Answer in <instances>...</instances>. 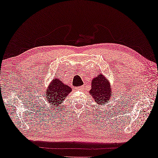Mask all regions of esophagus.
<instances>
[{"label":"esophagus","mask_w":158,"mask_h":158,"mask_svg":"<svg viewBox=\"0 0 158 158\" xmlns=\"http://www.w3.org/2000/svg\"><path fill=\"white\" fill-rule=\"evenodd\" d=\"M76 88H77V89H78V90H82V89H84V87H83V86H80V87H76Z\"/></svg>","instance_id":"esophagus-1"}]
</instances>
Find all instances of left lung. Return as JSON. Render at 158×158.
<instances>
[{
  "label": "left lung",
  "instance_id": "left-lung-1",
  "mask_svg": "<svg viewBox=\"0 0 158 158\" xmlns=\"http://www.w3.org/2000/svg\"><path fill=\"white\" fill-rule=\"evenodd\" d=\"M110 87L109 82L102 74L98 75L92 80V89L89 94L97 104H105L110 99V97L113 95Z\"/></svg>",
  "mask_w": 158,
  "mask_h": 158
}]
</instances>
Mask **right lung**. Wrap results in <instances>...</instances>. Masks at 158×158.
I'll return each instance as SVG.
<instances>
[{
  "mask_svg": "<svg viewBox=\"0 0 158 158\" xmlns=\"http://www.w3.org/2000/svg\"><path fill=\"white\" fill-rule=\"evenodd\" d=\"M71 91V88L68 85L64 84L59 78H54L44 94H45V99L43 101L44 102L41 103H48L50 106L60 105ZM45 106L46 105H45Z\"/></svg>",
  "mask_w": 158,
  "mask_h": 158,
  "instance_id": "right-lung-1",
  "label": "right lung"
}]
</instances>
